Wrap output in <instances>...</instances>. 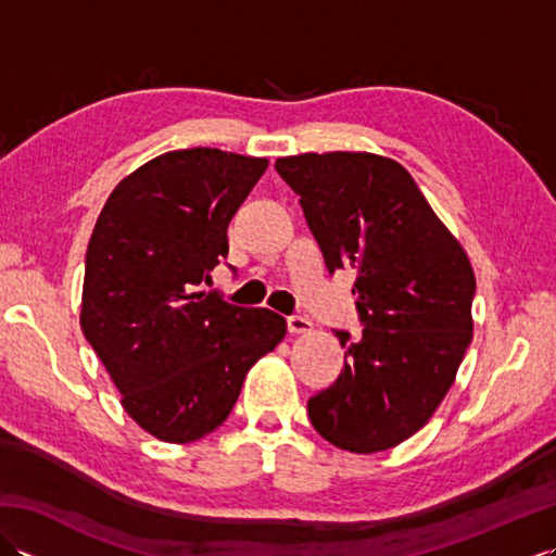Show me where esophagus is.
<instances>
[{
    "mask_svg": "<svg viewBox=\"0 0 556 556\" xmlns=\"http://www.w3.org/2000/svg\"><path fill=\"white\" fill-rule=\"evenodd\" d=\"M287 327H289L291 334H305V332H311V329H313V323L303 315H289Z\"/></svg>",
    "mask_w": 556,
    "mask_h": 556,
    "instance_id": "obj_1",
    "label": "esophagus"
}]
</instances>
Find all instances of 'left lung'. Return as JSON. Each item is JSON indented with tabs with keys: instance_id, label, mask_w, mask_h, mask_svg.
Returning a JSON list of instances; mask_svg holds the SVG:
<instances>
[{
	"instance_id": "left-lung-1",
	"label": "left lung",
	"mask_w": 556,
	"mask_h": 556,
	"mask_svg": "<svg viewBox=\"0 0 556 556\" xmlns=\"http://www.w3.org/2000/svg\"><path fill=\"white\" fill-rule=\"evenodd\" d=\"M275 169L299 195L329 275L356 271L363 332L334 329L344 370L308 399V418L339 448L384 452L416 434L454 382L473 339V267L394 160L305 152Z\"/></svg>"
}]
</instances>
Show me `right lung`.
Instances as JSON below:
<instances>
[{
	"label": "right lung",
	"instance_id": "obj_1",
	"mask_svg": "<svg viewBox=\"0 0 556 556\" xmlns=\"http://www.w3.org/2000/svg\"><path fill=\"white\" fill-rule=\"evenodd\" d=\"M265 169L217 148L164 152L114 188L92 229L83 334L128 416L162 442H195L227 420L245 372L287 334L281 315L200 291Z\"/></svg>",
	"mask_w": 556,
	"mask_h": 556
}]
</instances>
